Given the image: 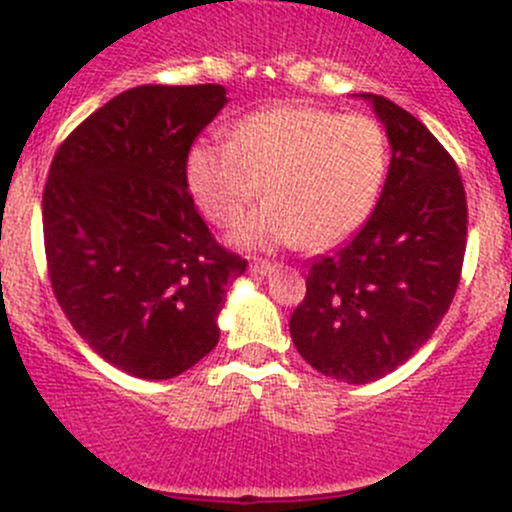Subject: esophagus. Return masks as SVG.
<instances>
[{"mask_svg":"<svg viewBox=\"0 0 512 512\" xmlns=\"http://www.w3.org/2000/svg\"><path fill=\"white\" fill-rule=\"evenodd\" d=\"M249 271L254 273V276H271L273 271H276V263L271 261H263V258H254L249 266Z\"/></svg>","mask_w":512,"mask_h":512,"instance_id":"34e87169","label":"esophagus"}]
</instances>
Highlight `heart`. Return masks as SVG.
Listing matches in <instances>:
<instances>
[{"label": "heart", "instance_id": "1", "mask_svg": "<svg viewBox=\"0 0 512 512\" xmlns=\"http://www.w3.org/2000/svg\"><path fill=\"white\" fill-rule=\"evenodd\" d=\"M387 138L367 115L278 103L246 115L231 140H199L187 184L209 219L231 226L261 194L268 199L236 239L256 249H330L355 234L387 175Z\"/></svg>", "mask_w": 512, "mask_h": 512}]
</instances>
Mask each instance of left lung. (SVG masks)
<instances>
[{"label":"left lung","instance_id":"1","mask_svg":"<svg viewBox=\"0 0 512 512\" xmlns=\"http://www.w3.org/2000/svg\"><path fill=\"white\" fill-rule=\"evenodd\" d=\"M392 162L367 224L315 258L291 315L295 350L325 377L367 384L409 360L449 310L466 254V189L453 157L392 100L362 93Z\"/></svg>","mask_w":512,"mask_h":512}]
</instances>
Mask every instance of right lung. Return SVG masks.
Masks as SVG:
<instances>
[{
  "label": "right lung",
  "mask_w": 512,
  "mask_h": 512,
  "mask_svg": "<svg viewBox=\"0 0 512 512\" xmlns=\"http://www.w3.org/2000/svg\"><path fill=\"white\" fill-rule=\"evenodd\" d=\"M226 88L138 86L88 115L44 187L51 288L73 330L118 370L170 379L217 347L224 288L246 258L217 244L187 155Z\"/></svg>",
  "instance_id": "obj_1"
}]
</instances>
